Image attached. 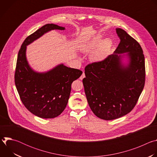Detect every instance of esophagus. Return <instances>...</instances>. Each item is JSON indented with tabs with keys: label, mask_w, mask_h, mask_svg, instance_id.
<instances>
[{
	"label": "esophagus",
	"mask_w": 157,
	"mask_h": 157,
	"mask_svg": "<svg viewBox=\"0 0 157 157\" xmlns=\"http://www.w3.org/2000/svg\"><path fill=\"white\" fill-rule=\"evenodd\" d=\"M85 78V74H84V72H83V73H82V75H81V76H80V78H79V79H81V80H82V79H83V78Z\"/></svg>",
	"instance_id": "esophagus-1"
}]
</instances>
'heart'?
<instances>
[{"label": "heart", "instance_id": "heart-1", "mask_svg": "<svg viewBox=\"0 0 157 157\" xmlns=\"http://www.w3.org/2000/svg\"><path fill=\"white\" fill-rule=\"evenodd\" d=\"M102 40V36L97 35L91 39H89L84 43H83L80 47V50L82 53H90L94 48L91 55V58L94 61H101L105 58L109 54L113 41L110 38H105Z\"/></svg>", "mask_w": 157, "mask_h": 157}]
</instances>
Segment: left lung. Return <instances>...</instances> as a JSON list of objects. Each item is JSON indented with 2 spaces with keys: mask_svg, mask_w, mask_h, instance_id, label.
Returning <instances> with one entry per match:
<instances>
[{
  "mask_svg": "<svg viewBox=\"0 0 157 157\" xmlns=\"http://www.w3.org/2000/svg\"><path fill=\"white\" fill-rule=\"evenodd\" d=\"M116 32L121 41L114 54L87 64L82 79L89 107L97 117L106 121L129 113L145 81V57L140 44L121 29H116ZM125 56L129 59L127 65L121 61Z\"/></svg>",
  "mask_w": 157,
  "mask_h": 157,
  "instance_id": "8db88e82",
  "label": "left lung"
}]
</instances>
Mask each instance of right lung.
Returning <instances> with one entry per match:
<instances>
[{
	"mask_svg": "<svg viewBox=\"0 0 157 157\" xmlns=\"http://www.w3.org/2000/svg\"><path fill=\"white\" fill-rule=\"evenodd\" d=\"M64 29L53 24L43 25L25 38L18 53L15 73L17 91L25 107L40 118L52 119L63 113L68 102L71 84L82 72L63 64L45 73L36 72L27 60V46L49 31Z\"/></svg>",
	"mask_w": 157,
	"mask_h": 157,
	"instance_id": "1",
	"label": "right lung"
}]
</instances>
